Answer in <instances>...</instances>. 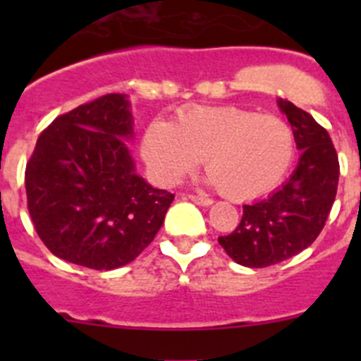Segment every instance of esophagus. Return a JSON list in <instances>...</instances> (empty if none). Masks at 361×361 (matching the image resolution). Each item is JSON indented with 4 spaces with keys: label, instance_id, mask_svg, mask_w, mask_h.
Returning <instances> with one entry per match:
<instances>
[{
    "label": "esophagus",
    "instance_id": "obj_1",
    "mask_svg": "<svg viewBox=\"0 0 361 361\" xmlns=\"http://www.w3.org/2000/svg\"><path fill=\"white\" fill-rule=\"evenodd\" d=\"M190 197V201H194L195 204H199V206H209V204H213L209 197H206V195H188Z\"/></svg>",
    "mask_w": 361,
    "mask_h": 361
}]
</instances>
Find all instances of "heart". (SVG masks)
<instances>
[{
    "instance_id": "heart-1",
    "label": "heart",
    "mask_w": 361,
    "mask_h": 361,
    "mask_svg": "<svg viewBox=\"0 0 361 361\" xmlns=\"http://www.w3.org/2000/svg\"><path fill=\"white\" fill-rule=\"evenodd\" d=\"M297 155L285 118L239 106H187L173 123L155 120L143 136V157L162 185H173L204 159L216 190L253 201L281 185Z\"/></svg>"
}]
</instances>
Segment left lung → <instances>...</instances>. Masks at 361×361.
<instances>
[{"label":"left lung","mask_w":361,"mask_h":361,"mask_svg":"<svg viewBox=\"0 0 361 361\" xmlns=\"http://www.w3.org/2000/svg\"><path fill=\"white\" fill-rule=\"evenodd\" d=\"M302 152L290 180L267 199L245 204L235 231L218 238L228 257L245 267H269L309 248L325 227L338 183V159L330 134L307 111L285 99Z\"/></svg>","instance_id":"8db88e82"}]
</instances>
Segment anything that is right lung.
Segmentation results:
<instances>
[{
  "instance_id": "1",
  "label": "right lung",
  "mask_w": 361,
  "mask_h": 361,
  "mask_svg": "<svg viewBox=\"0 0 361 361\" xmlns=\"http://www.w3.org/2000/svg\"><path fill=\"white\" fill-rule=\"evenodd\" d=\"M126 94H106L59 115L25 166L36 234L56 257L111 271L133 262L160 231L174 194L134 171Z\"/></svg>"
}]
</instances>
